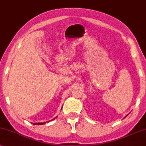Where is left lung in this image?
I'll return each instance as SVG.
<instances>
[{"mask_svg": "<svg viewBox=\"0 0 146 146\" xmlns=\"http://www.w3.org/2000/svg\"><path fill=\"white\" fill-rule=\"evenodd\" d=\"M127 115H128V114H127V115H126V116H125V117H127Z\"/></svg>", "mask_w": 146, "mask_h": 146, "instance_id": "8db88e82", "label": "left lung"}]
</instances>
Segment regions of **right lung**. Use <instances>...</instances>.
Masks as SVG:
<instances>
[{
  "label": "right lung",
  "mask_w": 146,
  "mask_h": 146,
  "mask_svg": "<svg viewBox=\"0 0 146 146\" xmlns=\"http://www.w3.org/2000/svg\"><path fill=\"white\" fill-rule=\"evenodd\" d=\"M56 117H57V116H56V117H55L54 118V119H52V120H53V119H55L56 118ZM52 120H51V121H52ZM32 123L33 124V125H43V124H45V122H43V123Z\"/></svg>",
  "instance_id": "1"
}]
</instances>
